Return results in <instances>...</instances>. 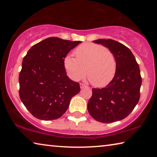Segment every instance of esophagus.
<instances>
[{"mask_svg":"<svg viewBox=\"0 0 157 157\" xmlns=\"http://www.w3.org/2000/svg\"><path fill=\"white\" fill-rule=\"evenodd\" d=\"M80 88L81 89H83V88H84V87H86V85L85 84H82V83H80Z\"/></svg>","mask_w":157,"mask_h":157,"instance_id":"esophagus-1","label":"esophagus"}]
</instances>
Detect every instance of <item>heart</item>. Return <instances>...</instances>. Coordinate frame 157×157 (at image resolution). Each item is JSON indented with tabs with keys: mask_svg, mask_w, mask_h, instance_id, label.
I'll list each match as a JSON object with an SVG mask.
<instances>
[{
	"mask_svg": "<svg viewBox=\"0 0 157 157\" xmlns=\"http://www.w3.org/2000/svg\"><path fill=\"white\" fill-rule=\"evenodd\" d=\"M77 58L68 55L63 59V66L71 79L79 81L86 71L88 79L96 87L107 86L115 76L117 63L114 55L104 46L85 43L78 47Z\"/></svg>",
	"mask_w": 157,
	"mask_h": 157,
	"instance_id": "heart-1",
	"label": "heart"
}]
</instances>
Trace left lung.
<instances>
[{
	"label": "left lung",
	"mask_w": 157,
	"mask_h": 157,
	"mask_svg": "<svg viewBox=\"0 0 157 157\" xmlns=\"http://www.w3.org/2000/svg\"><path fill=\"white\" fill-rule=\"evenodd\" d=\"M110 50L116 57L115 76L107 86L93 89L87 109L93 118L101 123L121 121L129 115L139 102L142 83L139 66L131 50L113 39L94 41Z\"/></svg>",
	"instance_id": "1"
}]
</instances>
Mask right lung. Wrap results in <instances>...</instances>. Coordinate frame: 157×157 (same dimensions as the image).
Here are the masks:
<instances>
[{"label": "right lung", "instance_id": "add662e5", "mask_svg": "<svg viewBox=\"0 0 157 157\" xmlns=\"http://www.w3.org/2000/svg\"><path fill=\"white\" fill-rule=\"evenodd\" d=\"M80 41L49 37L31 47L23 59L18 81L21 102L35 118H60L80 91L79 83L66 75L63 59Z\"/></svg>", "mask_w": 157, "mask_h": 157}]
</instances>
